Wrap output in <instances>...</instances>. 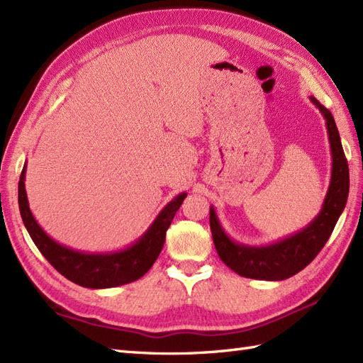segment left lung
<instances>
[{"label": "left lung", "mask_w": 363, "mask_h": 363, "mask_svg": "<svg viewBox=\"0 0 363 363\" xmlns=\"http://www.w3.org/2000/svg\"><path fill=\"white\" fill-rule=\"evenodd\" d=\"M313 104L320 110L325 121L331 147L333 169L330 187L322 210L303 230L279 242L265 247L240 245L231 240L222 230L215 208H210V228L216 252L228 268L235 273L261 281H284L299 273L319 255L327 244L339 216L347 206L350 191V170L343 153L339 130L331 111L311 96Z\"/></svg>", "instance_id": "left-lung-1"}]
</instances>
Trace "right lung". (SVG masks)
<instances>
[{"label": "right lung", "mask_w": 363, "mask_h": 363, "mask_svg": "<svg viewBox=\"0 0 363 363\" xmlns=\"http://www.w3.org/2000/svg\"><path fill=\"white\" fill-rule=\"evenodd\" d=\"M26 165L18 182V203L24 225L41 255L69 281L86 288H113L143 277L160 256L165 233L187 193H181L157 215L133 245L116 253H82L55 242L35 220L26 194Z\"/></svg>", "instance_id": "add662e5"}]
</instances>
